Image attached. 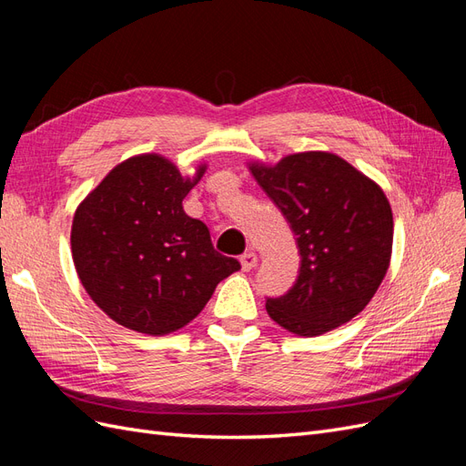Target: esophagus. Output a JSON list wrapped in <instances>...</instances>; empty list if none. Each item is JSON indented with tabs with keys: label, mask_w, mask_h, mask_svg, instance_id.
I'll return each instance as SVG.
<instances>
[{
	"label": "esophagus",
	"mask_w": 466,
	"mask_h": 466,
	"mask_svg": "<svg viewBox=\"0 0 466 466\" xmlns=\"http://www.w3.org/2000/svg\"><path fill=\"white\" fill-rule=\"evenodd\" d=\"M238 260H241V266H243V270H245V272H250V270H252V268H255V266H257V262H258V257H257V252H252V250H247V252H245V255H241V258H238Z\"/></svg>",
	"instance_id": "34e87169"
}]
</instances>
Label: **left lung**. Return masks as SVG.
<instances>
[{
	"label": "left lung",
	"mask_w": 466,
	"mask_h": 466,
	"mask_svg": "<svg viewBox=\"0 0 466 466\" xmlns=\"http://www.w3.org/2000/svg\"><path fill=\"white\" fill-rule=\"evenodd\" d=\"M248 168L288 219L301 257L291 289L266 299L268 315L298 336H319L354 319L389 270L392 211L385 192L327 151Z\"/></svg>",
	"instance_id": "obj_1"
}]
</instances>
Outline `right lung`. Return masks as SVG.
Masks as SVG:
<instances>
[{"label":"right lung","mask_w":466,"mask_h":466,"mask_svg":"<svg viewBox=\"0 0 466 466\" xmlns=\"http://www.w3.org/2000/svg\"><path fill=\"white\" fill-rule=\"evenodd\" d=\"M206 173L182 177L157 153L116 165L72 223V257L89 298L122 327L163 336L188 324L221 279L241 270L211 245L182 200Z\"/></svg>","instance_id":"obj_1"}]
</instances>
